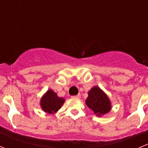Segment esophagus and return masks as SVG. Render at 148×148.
Returning <instances> with one entry per match:
<instances>
[{
  "instance_id": "34e87169",
  "label": "esophagus",
  "mask_w": 148,
  "mask_h": 148,
  "mask_svg": "<svg viewBox=\"0 0 148 148\" xmlns=\"http://www.w3.org/2000/svg\"><path fill=\"white\" fill-rule=\"evenodd\" d=\"M72 97L76 98V99H80V98H81V94H77V95H75V96H73Z\"/></svg>"
}]
</instances>
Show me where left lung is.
Returning <instances> with one entry per match:
<instances>
[{"mask_svg": "<svg viewBox=\"0 0 148 148\" xmlns=\"http://www.w3.org/2000/svg\"><path fill=\"white\" fill-rule=\"evenodd\" d=\"M88 95L86 104L97 116L101 117L110 111V101L107 94L99 87L94 86L91 88Z\"/></svg>", "mask_w": 148, "mask_h": 148, "instance_id": "obj_1", "label": "left lung"}]
</instances>
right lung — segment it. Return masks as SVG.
<instances>
[{"mask_svg":"<svg viewBox=\"0 0 148 148\" xmlns=\"http://www.w3.org/2000/svg\"><path fill=\"white\" fill-rule=\"evenodd\" d=\"M64 102V98L59 97L57 93L50 89L48 90L46 94L42 97L40 105L44 112L52 114L59 110Z\"/></svg>","mask_w":148,"mask_h":148,"instance_id":"add662e5","label":"right lung"}]
</instances>
